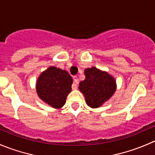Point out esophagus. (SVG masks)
I'll return each instance as SVG.
<instances>
[{
	"mask_svg": "<svg viewBox=\"0 0 155 155\" xmlns=\"http://www.w3.org/2000/svg\"><path fill=\"white\" fill-rule=\"evenodd\" d=\"M73 81H74V84H73L72 87H73V90H76V89L77 88L78 83H79V79H78L77 76H74V77H73Z\"/></svg>",
	"mask_w": 155,
	"mask_h": 155,
	"instance_id": "obj_1",
	"label": "esophagus"
}]
</instances>
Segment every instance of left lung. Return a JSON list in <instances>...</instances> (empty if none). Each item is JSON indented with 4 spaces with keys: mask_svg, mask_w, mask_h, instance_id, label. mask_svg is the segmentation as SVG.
<instances>
[{
    "mask_svg": "<svg viewBox=\"0 0 155 155\" xmlns=\"http://www.w3.org/2000/svg\"><path fill=\"white\" fill-rule=\"evenodd\" d=\"M85 79L79 83V89L84 94L88 107L98 108L113 95L116 82L111 75L92 67L85 70Z\"/></svg>",
    "mask_w": 155,
    "mask_h": 155,
    "instance_id": "8db88e82",
    "label": "left lung"
}]
</instances>
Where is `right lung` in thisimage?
I'll return each mask as SVG.
<instances>
[{
	"mask_svg": "<svg viewBox=\"0 0 155 155\" xmlns=\"http://www.w3.org/2000/svg\"><path fill=\"white\" fill-rule=\"evenodd\" d=\"M72 83L73 79L66 70L49 67L38 77L36 89L42 101L51 107L60 109L66 103Z\"/></svg>",
	"mask_w": 155,
	"mask_h": 155,
	"instance_id": "1",
	"label": "right lung"
}]
</instances>
